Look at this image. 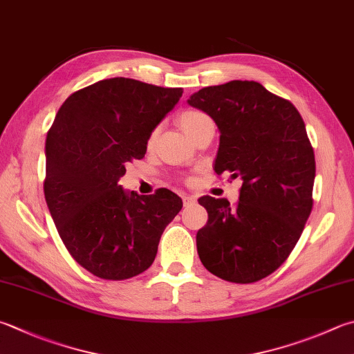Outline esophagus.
<instances>
[{
  "instance_id": "esophagus-1",
  "label": "esophagus",
  "mask_w": 354,
  "mask_h": 354,
  "mask_svg": "<svg viewBox=\"0 0 354 354\" xmlns=\"http://www.w3.org/2000/svg\"><path fill=\"white\" fill-rule=\"evenodd\" d=\"M197 203V197L194 196H183V205L185 206H192Z\"/></svg>"
}]
</instances>
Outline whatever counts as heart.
Here are the masks:
<instances>
[{
  "mask_svg": "<svg viewBox=\"0 0 354 354\" xmlns=\"http://www.w3.org/2000/svg\"><path fill=\"white\" fill-rule=\"evenodd\" d=\"M209 117L203 114V112L200 111H185L182 115H180L178 122H180V126H182L183 131L188 134L189 137H192L197 132V129L202 126L205 122H208Z\"/></svg>",
  "mask_w": 354,
  "mask_h": 354,
  "instance_id": "obj_1",
  "label": "heart"
}]
</instances>
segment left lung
<instances>
[{"mask_svg":"<svg viewBox=\"0 0 354 354\" xmlns=\"http://www.w3.org/2000/svg\"><path fill=\"white\" fill-rule=\"evenodd\" d=\"M188 104L220 131L214 171L243 180L236 206L198 198L208 211L198 257L223 281L257 282L290 256L313 208L316 162L305 123L288 100L246 80L200 89Z\"/></svg>","mask_w":354,"mask_h":354,"instance_id":"1","label":"left lung"}]
</instances>
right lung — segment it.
Returning <instances> with one entry per match:
<instances>
[{"instance_id":"add662e5","label":"right lung","mask_w":354,"mask_h":354,"mask_svg":"<svg viewBox=\"0 0 354 354\" xmlns=\"http://www.w3.org/2000/svg\"><path fill=\"white\" fill-rule=\"evenodd\" d=\"M182 88L109 78L73 92L46 137L44 197L58 234L77 262L106 281L149 268L182 198L160 188L138 196L118 185Z\"/></svg>"}]
</instances>
